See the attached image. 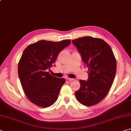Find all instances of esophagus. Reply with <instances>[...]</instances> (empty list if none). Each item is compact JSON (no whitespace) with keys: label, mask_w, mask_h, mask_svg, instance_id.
<instances>
[{"label":"esophagus","mask_w":131,"mask_h":131,"mask_svg":"<svg viewBox=\"0 0 131 131\" xmlns=\"http://www.w3.org/2000/svg\"><path fill=\"white\" fill-rule=\"evenodd\" d=\"M66 80H69V81H73L74 80V79H72V78H69V77H67V78H66Z\"/></svg>","instance_id":"1"}]
</instances>
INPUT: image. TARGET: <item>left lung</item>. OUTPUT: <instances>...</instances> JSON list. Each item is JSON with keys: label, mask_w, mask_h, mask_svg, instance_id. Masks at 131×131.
Returning <instances> with one entry per match:
<instances>
[{"label": "left lung", "mask_w": 131, "mask_h": 131, "mask_svg": "<svg viewBox=\"0 0 131 131\" xmlns=\"http://www.w3.org/2000/svg\"><path fill=\"white\" fill-rule=\"evenodd\" d=\"M88 68L87 81H79L80 89L75 96L80 103L87 106L96 105L107 95L113 83L117 63L110 46L103 40L91 36L73 40Z\"/></svg>", "instance_id": "left-lung-1"}]
</instances>
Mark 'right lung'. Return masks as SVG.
Segmentation results:
<instances>
[{
  "instance_id": "obj_1",
  "label": "right lung",
  "mask_w": 131,
  "mask_h": 131,
  "mask_svg": "<svg viewBox=\"0 0 131 131\" xmlns=\"http://www.w3.org/2000/svg\"><path fill=\"white\" fill-rule=\"evenodd\" d=\"M70 44V40L53 42L42 40L29 45L23 53L18 66L22 87L31 102L48 107L58 97L64 78H57L47 72L58 54Z\"/></svg>"
}]
</instances>
